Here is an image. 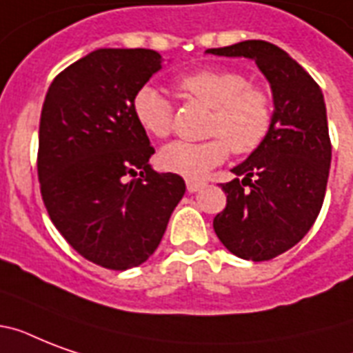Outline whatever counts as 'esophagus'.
Instances as JSON below:
<instances>
[{
    "mask_svg": "<svg viewBox=\"0 0 353 353\" xmlns=\"http://www.w3.org/2000/svg\"><path fill=\"white\" fill-rule=\"evenodd\" d=\"M203 187H205L203 181H192V179H188V181H187L188 192H198V190H201Z\"/></svg>",
    "mask_w": 353,
    "mask_h": 353,
    "instance_id": "esophagus-1",
    "label": "esophagus"
}]
</instances>
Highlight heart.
I'll list each match as a JSON object with an SVG mask.
<instances>
[{
	"label": "heart",
	"mask_w": 353,
	"mask_h": 353,
	"mask_svg": "<svg viewBox=\"0 0 353 353\" xmlns=\"http://www.w3.org/2000/svg\"><path fill=\"white\" fill-rule=\"evenodd\" d=\"M185 99L210 108L201 143L176 141L161 150L159 163L168 172L201 179L229 157L252 154L265 143L273 128V101L234 69H198L176 80ZM133 117L152 137L165 139L174 128V106L154 85L139 88L132 101Z\"/></svg>",
	"instance_id": "b5f03b06"
}]
</instances>
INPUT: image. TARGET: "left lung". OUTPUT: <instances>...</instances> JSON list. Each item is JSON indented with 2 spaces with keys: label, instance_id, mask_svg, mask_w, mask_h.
<instances>
[{
  "label": "left lung",
  "instance_id": "8db88e82",
  "mask_svg": "<svg viewBox=\"0 0 353 353\" xmlns=\"http://www.w3.org/2000/svg\"><path fill=\"white\" fill-rule=\"evenodd\" d=\"M207 52L251 58L271 84V133L232 168L236 177L221 185L227 207L214 218L216 234L232 254L252 262L271 260L306 236L323 207L332 163L323 91L302 65L269 41L247 40Z\"/></svg>",
  "mask_w": 353,
  "mask_h": 353
}]
</instances>
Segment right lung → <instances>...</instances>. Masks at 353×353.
Instances as JSON below:
<instances>
[{
    "mask_svg": "<svg viewBox=\"0 0 353 353\" xmlns=\"http://www.w3.org/2000/svg\"><path fill=\"white\" fill-rule=\"evenodd\" d=\"M163 58L152 49H97L49 85L38 179L49 218L85 260L124 271L146 262L185 194L181 176L150 166L154 146L132 101Z\"/></svg>",
    "mask_w": 353,
    "mask_h": 353,
    "instance_id": "1",
    "label": "right lung"
}]
</instances>
